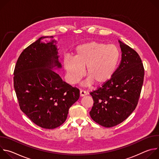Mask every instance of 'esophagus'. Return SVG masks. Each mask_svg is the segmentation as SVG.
Listing matches in <instances>:
<instances>
[{"instance_id": "1", "label": "esophagus", "mask_w": 159, "mask_h": 159, "mask_svg": "<svg viewBox=\"0 0 159 159\" xmlns=\"http://www.w3.org/2000/svg\"><path fill=\"white\" fill-rule=\"evenodd\" d=\"M87 94V93L86 91H85V90H80V96L81 97L85 96H86Z\"/></svg>"}]
</instances>
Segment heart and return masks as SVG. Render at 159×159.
Masks as SVG:
<instances>
[{
  "label": "heart",
  "mask_w": 159,
  "mask_h": 159,
  "mask_svg": "<svg viewBox=\"0 0 159 159\" xmlns=\"http://www.w3.org/2000/svg\"><path fill=\"white\" fill-rule=\"evenodd\" d=\"M120 59V52L113 44L90 41L79 45L75 49L74 58L66 57L63 65L66 77L71 84L77 83L84 74L89 78L85 85L94 82L102 84L114 75Z\"/></svg>",
  "instance_id": "b5f03b06"
}]
</instances>
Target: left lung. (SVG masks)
Here are the masks:
<instances>
[{
    "label": "left lung",
    "mask_w": 159,
    "mask_h": 159,
    "mask_svg": "<svg viewBox=\"0 0 159 159\" xmlns=\"http://www.w3.org/2000/svg\"><path fill=\"white\" fill-rule=\"evenodd\" d=\"M121 60L114 75L90 94L94 104L89 114L99 125L110 128L125 121L135 109L144 79L139 55L120 40Z\"/></svg>",
    "instance_id": "obj_1"
}]
</instances>
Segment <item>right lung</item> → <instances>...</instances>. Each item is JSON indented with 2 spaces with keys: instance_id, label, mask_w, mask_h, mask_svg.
I'll return each mask as SVG.
<instances>
[{
  "instance_id": "add662e5",
  "label": "right lung",
  "mask_w": 159,
  "mask_h": 159,
  "mask_svg": "<svg viewBox=\"0 0 159 159\" xmlns=\"http://www.w3.org/2000/svg\"><path fill=\"white\" fill-rule=\"evenodd\" d=\"M43 36L21 53L14 72V87L21 111L36 125L54 129L66 120L69 108L79 99V89L63 81L53 70L61 68L58 48Z\"/></svg>"
}]
</instances>
